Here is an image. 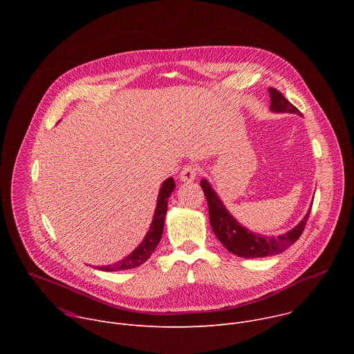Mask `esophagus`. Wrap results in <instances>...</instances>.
<instances>
[{"label": "esophagus", "instance_id": "esophagus-1", "mask_svg": "<svg viewBox=\"0 0 354 354\" xmlns=\"http://www.w3.org/2000/svg\"><path fill=\"white\" fill-rule=\"evenodd\" d=\"M197 176V167L193 165V164H187L182 168L180 171V180L185 182V183H189V182H193Z\"/></svg>", "mask_w": 354, "mask_h": 354}]
</instances>
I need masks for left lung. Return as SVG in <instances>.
I'll use <instances>...</instances> for the list:
<instances>
[{"label":"left lung","instance_id":"obj_1","mask_svg":"<svg viewBox=\"0 0 354 354\" xmlns=\"http://www.w3.org/2000/svg\"><path fill=\"white\" fill-rule=\"evenodd\" d=\"M269 95H270L272 112L295 113L301 116V112L288 102V100L281 95V92H279L274 88H269ZM200 186L203 189L205 196L207 198L209 217H210V225L213 228V232L220 239V242L227 248V250H230L231 254L239 258L254 259V258H265V257H273V255L281 254L283 250L290 248L299 238V235L306 228V224L311 213V207H310L304 218H302L292 230L281 235H277V236L261 235L245 228L231 216V213L225 209L217 192L213 189V186L207 179H201Z\"/></svg>","mask_w":354,"mask_h":354}]
</instances>
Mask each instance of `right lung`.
<instances>
[{"mask_svg": "<svg viewBox=\"0 0 354 354\" xmlns=\"http://www.w3.org/2000/svg\"><path fill=\"white\" fill-rule=\"evenodd\" d=\"M175 189V180L174 178H168L162 182L157 198V207L153 216V221L149 224L148 232L145 234L144 239L140 242V245L131 252L130 255L123 258L122 261L113 263V265H106V266H96L95 269L102 270V272H120V270H129L134 269L144 262L149 259V257L153 255V252L156 250L157 245L161 241L162 232H164V224H165V216L168 212V198L171 193Z\"/></svg>", "mask_w": 354, "mask_h": 354, "instance_id": "right-lung-1", "label": "right lung"}]
</instances>
